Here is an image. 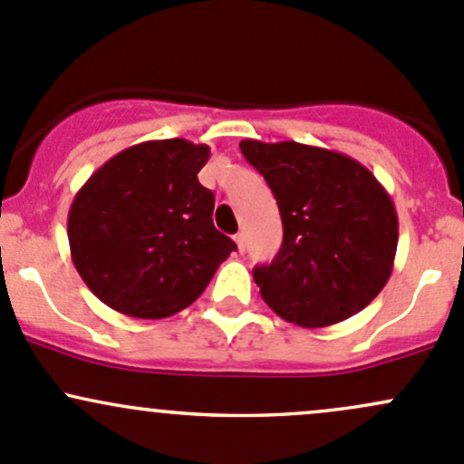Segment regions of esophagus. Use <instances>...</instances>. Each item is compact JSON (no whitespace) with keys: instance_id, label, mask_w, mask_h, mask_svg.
<instances>
[{"instance_id":"obj_1","label":"esophagus","mask_w":464,"mask_h":464,"mask_svg":"<svg viewBox=\"0 0 464 464\" xmlns=\"http://www.w3.org/2000/svg\"><path fill=\"white\" fill-rule=\"evenodd\" d=\"M233 240H236L237 251L245 253V233H237V236H233Z\"/></svg>"}]
</instances>
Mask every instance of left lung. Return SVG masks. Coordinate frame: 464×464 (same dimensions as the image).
<instances>
[{"label":"left lung","instance_id":"obj_1","mask_svg":"<svg viewBox=\"0 0 464 464\" xmlns=\"http://www.w3.org/2000/svg\"><path fill=\"white\" fill-rule=\"evenodd\" d=\"M265 175L285 240L271 265L253 269L262 300L304 329L362 311L387 285L398 246L392 198L367 167L338 150L242 140Z\"/></svg>","mask_w":464,"mask_h":464}]
</instances>
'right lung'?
<instances>
[{"label":"right lung","instance_id":"obj_1","mask_svg":"<svg viewBox=\"0 0 464 464\" xmlns=\"http://www.w3.org/2000/svg\"><path fill=\"white\" fill-rule=\"evenodd\" d=\"M211 149L153 140L121 150L80 188L68 211L77 273L104 304L160 320L193 304L236 242L213 227L216 198L198 173Z\"/></svg>","mask_w":464,"mask_h":464}]
</instances>
